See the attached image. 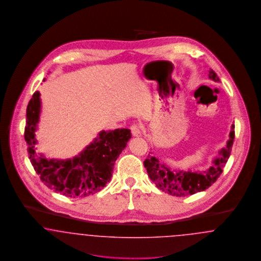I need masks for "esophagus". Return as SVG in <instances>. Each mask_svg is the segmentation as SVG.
<instances>
[{"instance_id": "obj_1", "label": "esophagus", "mask_w": 261, "mask_h": 261, "mask_svg": "<svg viewBox=\"0 0 261 261\" xmlns=\"http://www.w3.org/2000/svg\"><path fill=\"white\" fill-rule=\"evenodd\" d=\"M131 132H132V135L134 137H140L142 136V132H141V129L138 125H132L131 126Z\"/></svg>"}]
</instances>
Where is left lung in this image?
I'll return each mask as SVG.
<instances>
[{
    "mask_svg": "<svg viewBox=\"0 0 261 261\" xmlns=\"http://www.w3.org/2000/svg\"><path fill=\"white\" fill-rule=\"evenodd\" d=\"M208 76L214 82H220L218 76L212 69L210 70ZM234 130L235 125L232 124L229 140L225 147L218 150L217 155L211 162V166L204 171L171 168L166 163L161 162L159 158L150 151L147 160L144 162L149 179L162 192L176 197H187L206 190L223 171L224 166L232 150L235 138Z\"/></svg>",
    "mask_w": 261,
    "mask_h": 261,
    "instance_id": "left-lung-1",
    "label": "left lung"
}]
</instances>
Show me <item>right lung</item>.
<instances>
[{"label": "right lung", "instance_id": "add662e5", "mask_svg": "<svg viewBox=\"0 0 261 261\" xmlns=\"http://www.w3.org/2000/svg\"><path fill=\"white\" fill-rule=\"evenodd\" d=\"M41 108L37 91L27 106L24 139L30 162L42 182L68 198H85L99 192L111 181L115 161L132 137L130 130H101L92 143L72 159H48L44 153L36 152L35 132Z\"/></svg>", "mask_w": 261, "mask_h": 261}]
</instances>
